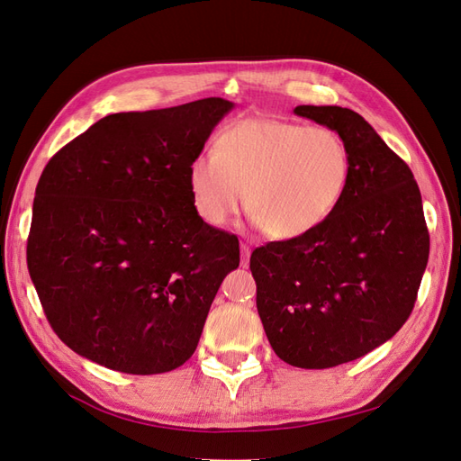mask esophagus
<instances>
[{
  "label": "esophagus",
  "mask_w": 461,
  "mask_h": 461,
  "mask_svg": "<svg viewBox=\"0 0 461 461\" xmlns=\"http://www.w3.org/2000/svg\"><path fill=\"white\" fill-rule=\"evenodd\" d=\"M249 257H251L249 245L241 243V267H249Z\"/></svg>",
  "instance_id": "obj_1"
}]
</instances>
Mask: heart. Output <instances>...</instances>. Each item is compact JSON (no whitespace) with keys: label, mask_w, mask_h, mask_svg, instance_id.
Wrapping results in <instances>:
<instances>
[{"label":"heart","mask_w":461,"mask_h":461,"mask_svg":"<svg viewBox=\"0 0 461 461\" xmlns=\"http://www.w3.org/2000/svg\"><path fill=\"white\" fill-rule=\"evenodd\" d=\"M350 179L347 144L327 126L249 116L223 126L212 153L188 165L194 210L210 226L230 223L243 206L276 240L321 228L340 206Z\"/></svg>","instance_id":"heart-1"}]
</instances>
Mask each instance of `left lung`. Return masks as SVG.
Returning a JSON list of instances; mask_svg holds the SVG:
<instances>
[{"label":"left lung","mask_w":461,"mask_h":461,"mask_svg":"<svg viewBox=\"0 0 461 461\" xmlns=\"http://www.w3.org/2000/svg\"><path fill=\"white\" fill-rule=\"evenodd\" d=\"M294 113L343 138L348 186L321 228L255 249L251 273L276 357L323 370L364 357L403 327L430 240L415 176L358 113L331 104Z\"/></svg>","instance_id":"obj_1"}]
</instances>
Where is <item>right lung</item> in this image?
<instances>
[{
    "label": "right lung",
    "instance_id": "right-lung-1",
    "mask_svg": "<svg viewBox=\"0 0 461 461\" xmlns=\"http://www.w3.org/2000/svg\"><path fill=\"white\" fill-rule=\"evenodd\" d=\"M233 107L208 97L109 114L44 167L29 275L79 357L138 375L193 357L221 280L240 267V241L198 216L186 173Z\"/></svg>",
    "mask_w": 461,
    "mask_h": 461
}]
</instances>
